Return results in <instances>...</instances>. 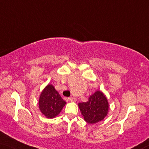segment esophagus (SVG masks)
<instances>
[{"label":"esophagus","instance_id":"1","mask_svg":"<svg viewBox=\"0 0 149 149\" xmlns=\"http://www.w3.org/2000/svg\"><path fill=\"white\" fill-rule=\"evenodd\" d=\"M69 100L70 101V102H76V99L75 98V97H69Z\"/></svg>","mask_w":149,"mask_h":149}]
</instances>
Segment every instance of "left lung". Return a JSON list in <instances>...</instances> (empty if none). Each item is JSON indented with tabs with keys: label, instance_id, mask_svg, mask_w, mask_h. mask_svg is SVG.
I'll use <instances>...</instances> for the list:
<instances>
[{
	"label": "left lung",
	"instance_id": "1",
	"mask_svg": "<svg viewBox=\"0 0 149 149\" xmlns=\"http://www.w3.org/2000/svg\"><path fill=\"white\" fill-rule=\"evenodd\" d=\"M78 107L84 120L89 124L103 120L109 112L108 100L100 90L90 95L85 102L79 103Z\"/></svg>",
	"mask_w": 149,
	"mask_h": 149
}]
</instances>
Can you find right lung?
<instances>
[{"label": "right lung", "instance_id": "obj_1", "mask_svg": "<svg viewBox=\"0 0 149 149\" xmlns=\"http://www.w3.org/2000/svg\"><path fill=\"white\" fill-rule=\"evenodd\" d=\"M52 84H48L41 92L38 106L40 112L47 118H54L61 112L66 104Z\"/></svg>", "mask_w": 149, "mask_h": 149}]
</instances>
